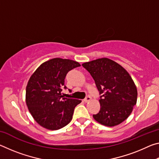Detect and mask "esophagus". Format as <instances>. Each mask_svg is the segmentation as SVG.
<instances>
[{
  "label": "esophagus",
  "mask_w": 159,
  "mask_h": 159,
  "mask_svg": "<svg viewBox=\"0 0 159 159\" xmlns=\"http://www.w3.org/2000/svg\"><path fill=\"white\" fill-rule=\"evenodd\" d=\"M90 99H91V97L88 95V96L86 97V98L84 99V100H83V101H84L85 103H87V102L90 101Z\"/></svg>",
  "instance_id": "34e87169"
}]
</instances>
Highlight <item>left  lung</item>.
I'll return each instance as SVG.
<instances>
[{
	"label": "left lung",
	"instance_id": "left-lung-1",
	"mask_svg": "<svg viewBox=\"0 0 159 159\" xmlns=\"http://www.w3.org/2000/svg\"><path fill=\"white\" fill-rule=\"evenodd\" d=\"M82 66L89 72L99 92L100 110L93 115L96 121L108 127L127 119L138 98V90L128 71L108 58H100Z\"/></svg>",
	"mask_w": 159,
	"mask_h": 159
}]
</instances>
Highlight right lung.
<instances>
[{
    "instance_id": "add662e5",
    "label": "right lung",
    "mask_w": 159,
    "mask_h": 159,
    "mask_svg": "<svg viewBox=\"0 0 159 159\" xmlns=\"http://www.w3.org/2000/svg\"><path fill=\"white\" fill-rule=\"evenodd\" d=\"M76 61L54 58L40 65L29 79L26 88V103L40 125L55 130L70 123L74 108L81 100L64 98V79L71 69L80 66Z\"/></svg>"
}]
</instances>
